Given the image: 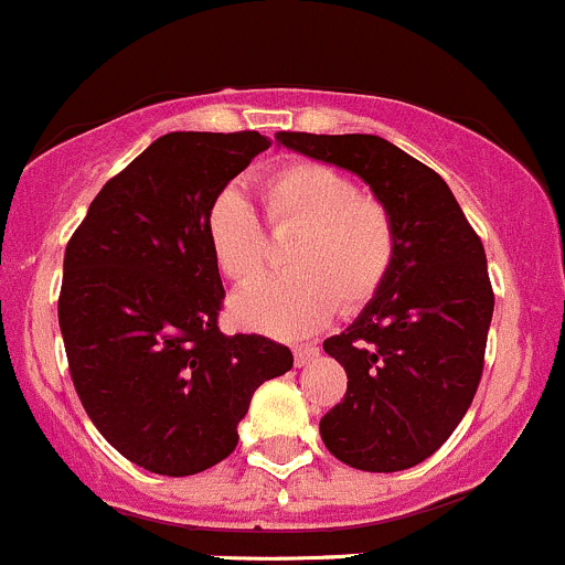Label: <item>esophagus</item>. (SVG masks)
I'll list each match as a JSON object with an SVG mask.
<instances>
[{"mask_svg": "<svg viewBox=\"0 0 565 565\" xmlns=\"http://www.w3.org/2000/svg\"><path fill=\"white\" fill-rule=\"evenodd\" d=\"M319 355V347L317 344H300L295 347V366H306Z\"/></svg>", "mask_w": 565, "mask_h": 565, "instance_id": "esophagus-1", "label": "esophagus"}]
</instances>
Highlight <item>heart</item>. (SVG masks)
Listing matches in <instances>:
<instances>
[{
    "label": "heart",
    "mask_w": 565,
    "mask_h": 565,
    "mask_svg": "<svg viewBox=\"0 0 565 565\" xmlns=\"http://www.w3.org/2000/svg\"><path fill=\"white\" fill-rule=\"evenodd\" d=\"M273 232H298L287 276L237 295L243 324L281 339L315 333L335 309L358 311L385 287L398 235L391 210L358 182L322 163H289L259 182ZM215 267L237 287L265 273L267 243L254 207L237 188H221L204 213Z\"/></svg>",
    "instance_id": "b5f03b06"
}]
</instances>
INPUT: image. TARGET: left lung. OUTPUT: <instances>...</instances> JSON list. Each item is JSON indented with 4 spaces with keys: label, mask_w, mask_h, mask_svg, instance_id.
Listing matches in <instances>:
<instances>
[{
    "label": "left lung",
    "mask_w": 565,
    "mask_h": 565,
    "mask_svg": "<svg viewBox=\"0 0 565 565\" xmlns=\"http://www.w3.org/2000/svg\"><path fill=\"white\" fill-rule=\"evenodd\" d=\"M278 145L358 174L396 221V262L355 322L324 339L347 393L322 420L344 465L396 472L429 459L465 418L494 311L487 254L440 174L369 134H276Z\"/></svg>",
    "instance_id": "obj_1"
}]
</instances>
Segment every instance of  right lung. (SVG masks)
<instances>
[{"instance_id": "1", "label": "right lung", "mask_w": 565, "mask_h": 565, "mask_svg": "<svg viewBox=\"0 0 565 565\" xmlns=\"http://www.w3.org/2000/svg\"><path fill=\"white\" fill-rule=\"evenodd\" d=\"M256 130H177L100 188L65 248L60 330L100 435L145 470L193 476L230 457L254 391L292 369L256 333L224 335L207 204L267 150Z\"/></svg>"}]
</instances>
